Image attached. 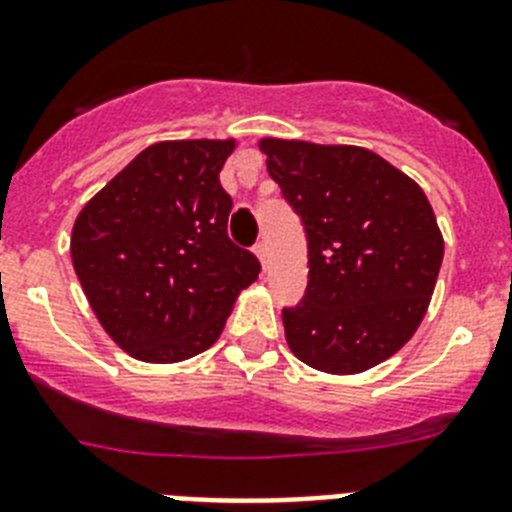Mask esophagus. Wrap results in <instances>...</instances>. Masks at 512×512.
<instances>
[{
    "label": "esophagus",
    "instance_id": "1",
    "mask_svg": "<svg viewBox=\"0 0 512 512\" xmlns=\"http://www.w3.org/2000/svg\"><path fill=\"white\" fill-rule=\"evenodd\" d=\"M255 255L260 257L262 267H265V270H267V265H270V255H267V242H257V245H255Z\"/></svg>",
    "mask_w": 512,
    "mask_h": 512
}]
</instances>
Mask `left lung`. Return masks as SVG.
Returning <instances> with one entry per match:
<instances>
[{
    "label": "left lung",
    "mask_w": 512,
    "mask_h": 512,
    "mask_svg": "<svg viewBox=\"0 0 512 512\" xmlns=\"http://www.w3.org/2000/svg\"><path fill=\"white\" fill-rule=\"evenodd\" d=\"M306 229L308 285L283 308L290 352L329 375L393 357L426 316L444 237L426 193L372 150L260 140Z\"/></svg>",
    "instance_id": "1"
}]
</instances>
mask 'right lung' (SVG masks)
<instances>
[{
    "mask_svg": "<svg viewBox=\"0 0 512 512\" xmlns=\"http://www.w3.org/2000/svg\"><path fill=\"white\" fill-rule=\"evenodd\" d=\"M234 140L145 147L81 209L71 257L96 319L142 362H181L219 339L260 260L229 239L219 170Z\"/></svg>",
    "mask_w": 512,
    "mask_h": 512,
    "instance_id": "obj_1",
    "label": "right lung"
}]
</instances>
